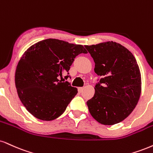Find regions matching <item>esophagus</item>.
<instances>
[{"mask_svg": "<svg viewBox=\"0 0 153 153\" xmlns=\"http://www.w3.org/2000/svg\"><path fill=\"white\" fill-rule=\"evenodd\" d=\"M78 92L79 93H82V91H83V90H84V88H78Z\"/></svg>", "mask_w": 153, "mask_h": 153, "instance_id": "1", "label": "esophagus"}]
</instances>
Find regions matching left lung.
<instances>
[{"label":"left lung","mask_w":153,"mask_h":153,"mask_svg":"<svg viewBox=\"0 0 153 153\" xmlns=\"http://www.w3.org/2000/svg\"><path fill=\"white\" fill-rule=\"evenodd\" d=\"M85 47L94 60L95 73L102 76L95 85L94 96L87 102L90 113L105 126L122 122L135 109L140 96L141 74L135 58L113 41Z\"/></svg>","instance_id":"1"}]
</instances>
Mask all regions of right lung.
Returning <instances> with one entry per match:
<instances>
[{"label": "right lung", "mask_w": 153, "mask_h": 153, "mask_svg": "<svg viewBox=\"0 0 153 153\" xmlns=\"http://www.w3.org/2000/svg\"><path fill=\"white\" fill-rule=\"evenodd\" d=\"M87 53L82 45L49 38L23 53L16 67L15 83L20 100L31 115L50 121L64 113L78 89L68 82H62L59 77L69 74L75 57Z\"/></svg>", "instance_id": "1"}]
</instances>
